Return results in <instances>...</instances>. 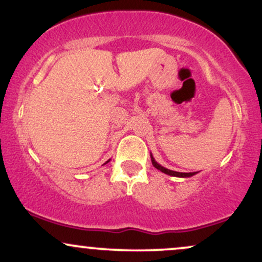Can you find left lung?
I'll return each mask as SVG.
<instances>
[{
  "label": "left lung",
  "mask_w": 262,
  "mask_h": 262,
  "mask_svg": "<svg viewBox=\"0 0 262 262\" xmlns=\"http://www.w3.org/2000/svg\"><path fill=\"white\" fill-rule=\"evenodd\" d=\"M150 159H151V164H153V166L157 167L158 170H160L161 172L166 173V175L175 176V177H192V176H194L195 173H198V172H177V171H172V170L166 169V167L161 166L160 164L157 163L156 159H154L153 156H151V153H150Z\"/></svg>",
  "instance_id": "left-lung-1"
}]
</instances>
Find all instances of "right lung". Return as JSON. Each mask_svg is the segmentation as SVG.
I'll use <instances>...</instances> for the list:
<instances>
[{
  "mask_svg": "<svg viewBox=\"0 0 262 262\" xmlns=\"http://www.w3.org/2000/svg\"><path fill=\"white\" fill-rule=\"evenodd\" d=\"M108 161H109V160H108ZM108 161H106V163H108ZM106 163H105V164H106Z\"/></svg>",
  "mask_w": 262,
  "mask_h": 262,
  "instance_id": "right-lung-1",
  "label": "right lung"
}]
</instances>
